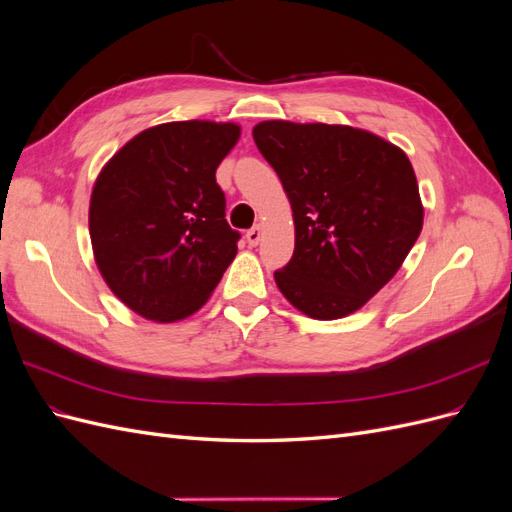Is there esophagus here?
Listing matches in <instances>:
<instances>
[{"label":"esophagus","instance_id":"1","mask_svg":"<svg viewBox=\"0 0 512 512\" xmlns=\"http://www.w3.org/2000/svg\"><path fill=\"white\" fill-rule=\"evenodd\" d=\"M245 239H247V243H250L252 247H254V245H258V243H260V239H262V228H260V226L250 228V230L245 232Z\"/></svg>","mask_w":512,"mask_h":512}]
</instances>
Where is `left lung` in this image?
Returning <instances> with one entry per match:
<instances>
[{
    "mask_svg": "<svg viewBox=\"0 0 512 512\" xmlns=\"http://www.w3.org/2000/svg\"><path fill=\"white\" fill-rule=\"evenodd\" d=\"M254 141L294 215L277 288L309 318L335 320L391 280L423 228L410 160L380 136L327 123L262 121Z\"/></svg>",
    "mask_w": 512,
    "mask_h": 512,
    "instance_id": "1",
    "label": "left lung"
}]
</instances>
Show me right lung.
Returning <instances> with one entry per match:
<instances>
[{
    "instance_id": "obj_1",
    "label": "right lung",
    "mask_w": 512,
    "mask_h": 512,
    "mask_svg": "<svg viewBox=\"0 0 512 512\" xmlns=\"http://www.w3.org/2000/svg\"><path fill=\"white\" fill-rule=\"evenodd\" d=\"M239 126L173 121L123 145L100 173L89 207L98 269L136 314L173 322L194 314L237 256L215 168Z\"/></svg>"
}]
</instances>
